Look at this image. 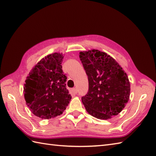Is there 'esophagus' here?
I'll return each instance as SVG.
<instances>
[{
    "label": "esophagus",
    "mask_w": 156,
    "mask_h": 156,
    "mask_svg": "<svg viewBox=\"0 0 156 156\" xmlns=\"http://www.w3.org/2000/svg\"><path fill=\"white\" fill-rule=\"evenodd\" d=\"M72 92H74V93H75V94H76L78 92V90H77V88H73L72 89Z\"/></svg>",
    "instance_id": "1"
}]
</instances>
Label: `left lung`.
<instances>
[{"mask_svg": "<svg viewBox=\"0 0 156 156\" xmlns=\"http://www.w3.org/2000/svg\"><path fill=\"white\" fill-rule=\"evenodd\" d=\"M79 56L88 79V93L82 97L88 114L107 120L120 113L130 96L125 72L114 58L98 49L80 51Z\"/></svg>", "mask_w": 156, "mask_h": 156, "instance_id": "8db88e82", "label": "left lung"}]
</instances>
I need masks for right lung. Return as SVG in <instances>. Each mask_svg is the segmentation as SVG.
Wrapping results in <instances>:
<instances>
[{"mask_svg": "<svg viewBox=\"0 0 156 156\" xmlns=\"http://www.w3.org/2000/svg\"><path fill=\"white\" fill-rule=\"evenodd\" d=\"M63 58L60 53L45 56L32 68L25 80L23 93L26 105L33 114L41 119L62 115L72 98L66 89Z\"/></svg>", "mask_w": 156, "mask_h": 156, "instance_id": "add662e5", "label": "right lung"}]
</instances>
